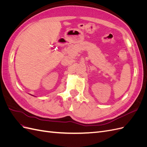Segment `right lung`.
<instances>
[{"mask_svg":"<svg viewBox=\"0 0 147 147\" xmlns=\"http://www.w3.org/2000/svg\"><path fill=\"white\" fill-rule=\"evenodd\" d=\"M30 95H31V94H30ZM32 96H33V95H32Z\"/></svg>","mask_w":147,"mask_h":147,"instance_id":"right-lung-1","label":"right lung"}]
</instances>
